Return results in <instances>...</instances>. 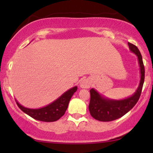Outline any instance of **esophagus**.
Here are the masks:
<instances>
[{"label": "esophagus", "instance_id": "1", "mask_svg": "<svg viewBox=\"0 0 153 153\" xmlns=\"http://www.w3.org/2000/svg\"><path fill=\"white\" fill-rule=\"evenodd\" d=\"M91 85V80L88 78H83L80 82V87L81 88H89Z\"/></svg>", "mask_w": 153, "mask_h": 153}]
</instances>
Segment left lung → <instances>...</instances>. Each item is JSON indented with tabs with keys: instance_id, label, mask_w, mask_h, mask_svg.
<instances>
[{
	"instance_id": "8db88e82",
	"label": "left lung",
	"mask_w": 153,
	"mask_h": 153,
	"mask_svg": "<svg viewBox=\"0 0 153 153\" xmlns=\"http://www.w3.org/2000/svg\"><path fill=\"white\" fill-rule=\"evenodd\" d=\"M128 45L129 50L137 56L141 74L140 85L132 96L122 100L108 99L103 97V96L99 94L95 89L91 88L88 108L91 115L96 120L101 122H111L120 118L129 111L140 99L145 80V67L141 53L137 47L129 42H128Z\"/></svg>"
}]
</instances>
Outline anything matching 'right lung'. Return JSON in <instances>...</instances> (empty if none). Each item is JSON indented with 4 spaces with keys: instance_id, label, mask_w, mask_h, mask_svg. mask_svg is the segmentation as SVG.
<instances>
[{
    "instance_id": "add662e5",
    "label": "right lung",
    "mask_w": 153,
    "mask_h": 153,
    "mask_svg": "<svg viewBox=\"0 0 153 153\" xmlns=\"http://www.w3.org/2000/svg\"><path fill=\"white\" fill-rule=\"evenodd\" d=\"M77 89H78L77 86L72 88L65 92L62 96H59L58 99L51 103L50 104L36 109L26 108L19 103L17 101H16L19 108L33 119L42 122H55L65 114L69 104L70 100L74 93L76 92Z\"/></svg>"
}]
</instances>
